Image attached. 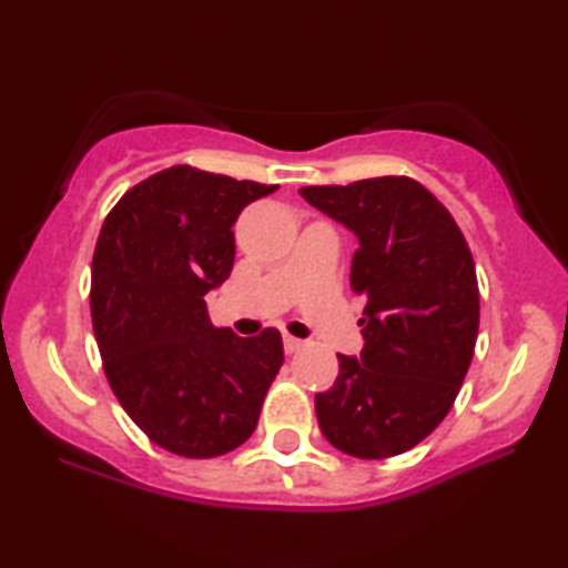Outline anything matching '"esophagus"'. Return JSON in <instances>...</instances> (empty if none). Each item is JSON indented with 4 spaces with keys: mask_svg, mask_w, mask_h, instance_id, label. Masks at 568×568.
Listing matches in <instances>:
<instances>
[{
    "mask_svg": "<svg viewBox=\"0 0 568 568\" xmlns=\"http://www.w3.org/2000/svg\"><path fill=\"white\" fill-rule=\"evenodd\" d=\"M302 346H305V344H302L300 338H294V336H290V333H286V336H284V352L286 354H297Z\"/></svg>",
    "mask_w": 568,
    "mask_h": 568,
    "instance_id": "esophagus-1",
    "label": "esophagus"
}]
</instances>
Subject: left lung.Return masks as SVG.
Masks as SVG:
<instances>
[{
    "instance_id": "8db88e82",
    "label": "left lung",
    "mask_w": 568,
    "mask_h": 568,
    "mask_svg": "<svg viewBox=\"0 0 568 568\" xmlns=\"http://www.w3.org/2000/svg\"><path fill=\"white\" fill-rule=\"evenodd\" d=\"M300 193L359 237L352 290L367 297L362 359L338 354L317 424L341 453L385 460L429 437L460 393L478 338L476 263L453 214L408 175Z\"/></svg>"
}]
</instances>
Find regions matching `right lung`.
Masks as SVG:
<instances>
[{
    "mask_svg": "<svg viewBox=\"0 0 568 568\" xmlns=\"http://www.w3.org/2000/svg\"><path fill=\"white\" fill-rule=\"evenodd\" d=\"M274 189L175 165L123 193L98 235L90 313L108 385L173 455L243 445L284 364L282 333L240 338L209 321L204 300L232 271V224Z\"/></svg>",
    "mask_w": 568,
    "mask_h": 568,
    "instance_id": "obj_1",
    "label": "right lung"
}]
</instances>
